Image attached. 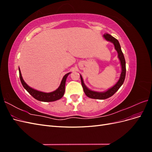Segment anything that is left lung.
Listing matches in <instances>:
<instances>
[{
  "label": "left lung",
  "mask_w": 152,
  "mask_h": 152,
  "mask_svg": "<svg viewBox=\"0 0 152 152\" xmlns=\"http://www.w3.org/2000/svg\"><path fill=\"white\" fill-rule=\"evenodd\" d=\"M103 37L106 40L108 41H110V42H112L114 44L115 48V49L117 50V51L118 53V58L121 61V66H122V73L121 75L120 79L118 80L117 83L113 87H112V88H110V89H108L106 92H104V93H98V92H96V91H93L89 90L84 84L83 79H82V77L80 75L81 84H82V87H83L84 92L87 97H89L90 98H93V99H107L110 97H111L112 96H113L115 93H116V92L118 90V89L120 88L121 86L123 84L124 80H125V77H126V61H125V58H124V56L123 53H122L121 48L120 44H119L118 40L116 39L115 38H114L113 37H112L111 35H110L108 34H104Z\"/></svg>",
  "instance_id": "obj_1"
}]
</instances>
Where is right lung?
Returning <instances> with one entry per match:
<instances>
[{"mask_svg": "<svg viewBox=\"0 0 152 152\" xmlns=\"http://www.w3.org/2000/svg\"><path fill=\"white\" fill-rule=\"evenodd\" d=\"M19 72H20V80L24 88L27 91V92H28L31 96H33L35 99H36L37 100L40 101V102H54V101L59 99L63 97L65 91V82H66V78L69 75V73H68L63 77L60 86H59V87L56 91L51 92V93H43V92H40L39 91L35 90L30 87L25 83L23 79L20 68H19Z\"/></svg>", "mask_w": 152, "mask_h": 152, "instance_id": "1", "label": "right lung"}]
</instances>
